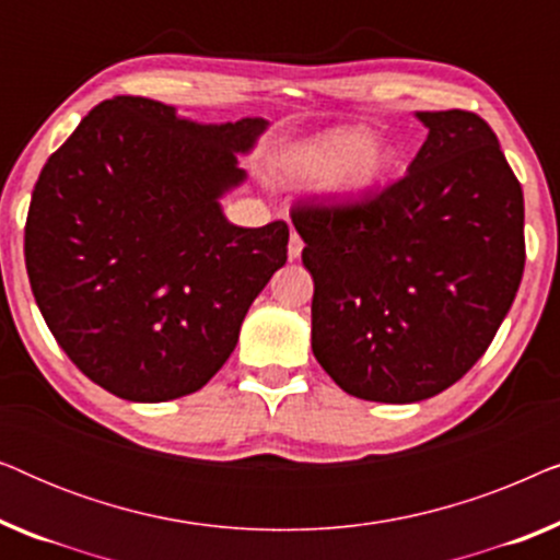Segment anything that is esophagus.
Here are the masks:
<instances>
[{
  "instance_id": "obj_1",
  "label": "esophagus",
  "mask_w": 560,
  "mask_h": 560,
  "mask_svg": "<svg viewBox=\"0 0 560 560\" xmlns=\"http://www.w3.org/2000/svg\"><path fill=\"white\" fill-rule=\"evenodd\" d=\"M301 252H303V240H301V234L295 232V229H290V242H288V257L290 259H298L301 257Z\"/></svg>"
}]
</instances>
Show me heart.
Segmentation results:
<instances>
[{
	"label": "heart",
	"mask_w": 560,
	"mask_h": 560,
	"mask_svg": "<svg viewBox=\"0 0 560 560\" xmlns=\"http://www.w3.org/2000/svg\"><path fill=\"white\" fill-rule=\"evenodd\" d=\"M397 167V152L374 144L364 127H341L290 152L288 171L301 180H328L341 198H362L377 190Z\"/></svg>",
	"instance_id": "1"
}]
</instances>
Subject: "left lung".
Wrapping results in <instances>:
<instances>
[{"label": "left lung", "instance_id": "obj_1", "mask_svg": "<svg viewBox=\"0 0 560 560\" xmlns=\"http://www.w3.org/2000/svg\"><path fill=\"white\" fill-rule=\"evenodd\" d=\"M408 173L362 201L290 211L313 278L311 347L343 393L418 402L477 364L525 270V203L474 112H418Z\"/></svg>", "mask_w": 560, "mask_h": 560}]
</instances>
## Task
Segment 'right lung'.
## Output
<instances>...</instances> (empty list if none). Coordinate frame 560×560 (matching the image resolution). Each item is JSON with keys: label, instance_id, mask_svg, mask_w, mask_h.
Instances as JSON below:
<instances>
[{"label": "right lung", "instance_id": "add662e5", "mask_svg": "<svg viewBox=\"0 0 560 560\" xmlns=\"http://www.w3.org/2000/svg\"><path fill=\"white\" fill-rule=\"evenodd\" d=\"M267 129L180 119L117 96L52 152L25 224L33 295L68 359L106 393L165 402L201 389L236 347L242 320L288 259V224H229L236 152Z\"/></svg>", "mask_w": 560, "mask_h": 560}]
</instances>
